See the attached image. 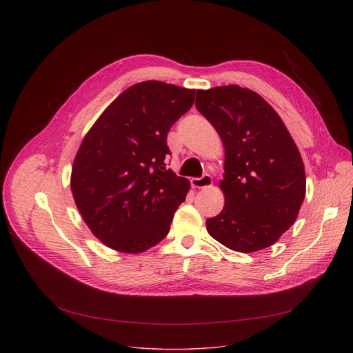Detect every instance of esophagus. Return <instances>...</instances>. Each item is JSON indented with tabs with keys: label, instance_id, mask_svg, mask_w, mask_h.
<instances>
[{
	"label": "esophagus",
	"instance_id": "obj_1",
	"mask_svg": "<svg viewBox=\"0 0 353 353\" xmlns=\"http://www.w3.org/2000/svg\"><path fill=\"white\" fill-rule=\"evenodd\" d=\"M191 185L194 188H208L212 185V177L210 174H204L203 177L191 179Z\"/></svg>",
	"mask_w": 353,
	"mask_h": 353
}]
</instances>
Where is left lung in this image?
I'll use <instances>...</instances> for the list:
<instances>
[{"label": "left lung", "instance_id": "8db88e82", "mask_svg": "<svg viewBox=\"0 0 353 353\" xmlns=\"http://www.w3.org/2000/svg\"><path fill=\"white\" fill-rule=\"evenodd\" d=\"M195 106L225 145L222 212L208 233L239 253L272 245L294 223L306 195L299 149L272 106L239 85L196 90Z\"/></svg>", "mask_w": 353, "mask_h": 353}]
</instances>
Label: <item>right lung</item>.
Returning <instances> with one entry per match:
<instances>
[{
    "label": "right lung",
    "instance_id": "right-lung-1",
    "mask_svg": "<svg viewBox=\"0 0 353 353\" xmlns=\"http://www.w3.org/2000/svg\"><path fill=\"white\" fill-rule=\"evenodd\" d=\"M194 94L161 81L135 83L82 139L70 185L82 219L108 247L138 254L169 233L190 181L166 169V138Z\"/></svg>",
    "mask_w": 353,
    "mask_h": 353
}]
</instances>
